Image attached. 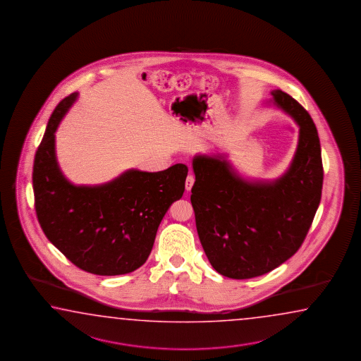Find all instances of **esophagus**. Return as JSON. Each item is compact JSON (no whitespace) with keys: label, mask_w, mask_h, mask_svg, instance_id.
Instances as JSON below:
<instances>
[{"label":"esophagus","mask_w":361,"mask_h":361,"mask_svg":"<svg viewBox=\"0 0 361 361\" xmlns=\"http://www.w3.org/2000/svg\"><path fill=\"white\" fill-rule=\"evenodd\" d=\"M195 183V177L192 174H188L185 178V191H191L192 185Z\"/></svg>","instance_id":"34e87169"}]
</instances>
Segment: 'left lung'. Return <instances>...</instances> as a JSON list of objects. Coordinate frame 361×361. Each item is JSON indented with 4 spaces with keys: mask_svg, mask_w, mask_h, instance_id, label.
I'll return each mask as SVG.
<instances>
[{
    "mask_svg": "<svg viewBox=\"0 0 361 361\" xmlns=\"http://www.w3.org/2000/svg\"><path fill=\"white\" fill-rule=\"evenodd\" d=\"M273 102L300 127L288 170L271 182H248L223 156L193 157L191 202L209 262L221 276L267 274L301 247L318 210L323 163L318 130L309 113L281 90Z\"/></svg>",
    "mask_w": 361,
    "mask_h": 361,
    "instance_id": "left-lung-1",
    "label": "left lung"
}]
</instances>
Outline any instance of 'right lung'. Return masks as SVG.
Returning a JSON list of instances; mask_svg holds the SVG:
<instances>
[{"label":"right lung","mask_w":361,"mask_h":361,"mask_svg":"<svg viewBox=\"0 0 361 361\" xmlns=\"http://www.w3.org/2000/svg\"><path fill=\"white\" fill-rule=\"evenodd\" d=\"M78 93L65 97L46 128L35 156L37 218L55 247L75 267L97 276H121L142 267L170 205L183 196L188 168L129 169L99 185L71 183L59 168L55 132Z\"/></svg>","instance_id":"add662e5"}]
</instances>
